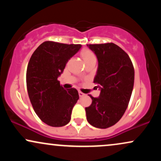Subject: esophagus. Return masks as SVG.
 <instances>
[{
	"instance_id": "obj_1",
	"label": "esophagus",
	"mask_w": 161,
	"mask_h": 161,
	"mask_svg": "<svg viewBox=\"0 0 161 161\" xmlns=\"http://www.w3.org/2000/svg\"><path fill=\"white\" fill-rule=\"evenodd\" d=\"M79 97H83V96L85 95V94L82 93V92H79Z\"/></svg>"
}]
</instances>
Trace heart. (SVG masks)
Segmentation results:
<instances>
[{
	"instance_id": "heart-1",
	"label": "heart",
	"mask_w": 161,
	"mask_h": 161,
	"mask_svg": "<svg viewBox=\"0 0 161 161\" xmlns=\"http://www.w3.org/2000/svg\"><path fill=\"white\" fill-rule=\"evenodd\" d=\"M81 55H82L84 61L88 60V59H91V58H93V57H95V54H94V53H92L91 51H89V50H84V51H82V53H81Z\"/></svg>"
}]
</instances>
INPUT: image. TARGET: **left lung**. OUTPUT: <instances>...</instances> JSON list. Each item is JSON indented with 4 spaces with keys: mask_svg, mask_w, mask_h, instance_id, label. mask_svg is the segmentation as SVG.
Listing matches in <instances>:
<instances>
[{
    "mask_svg": "<svg viewBox=\"0 0 161 161\" xmlns=\"http://www.w3.org/2000/svg\"><path fill=\"white\" fill-rule=\"evenodd\" d=\"M98 61L94 79L101 90L98 97L89 95L92 104L86 108L92 125L106 129L116 124L126 110L134 86L135 71L129 55L114 43L88 45Z\"/></svg>",
    "mask_w": 161,
    "mask_h": 161,
    "instance_id": "obj_1",
    "label": "left lung"
}]
</instances>
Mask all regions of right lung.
<instances>
[{
    "label": "right lung",
    "instance_id": "obj_1",
    "mask_svg": "<svg viewBox=\"0 0 161 161\" xmlns=\"http://www.w3.org/2000/svg\"><path fill=\"white\" fill-rule=\"evenodd\" d=\"M81 47L47 41L37 47L28 64L26 86L31 104L41 120L51 126L69 123L79 98L75 88L64 89L57 78Z\"/></svg>",
    "mask_w": 161,
    "mask_h": 161
}]
</instances>
